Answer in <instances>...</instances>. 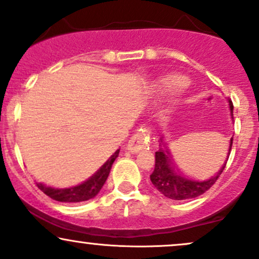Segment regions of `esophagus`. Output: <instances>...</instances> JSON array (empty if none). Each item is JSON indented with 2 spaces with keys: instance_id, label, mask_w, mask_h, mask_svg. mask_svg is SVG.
<instances>
[{
  "instance_id": "obj_1",
  "label": "esophagus",
  "mask_w": 259,
  "mask_h": 259,
  "mask_svg": "<svg viewBox=\"0 0 259 259\" xmlns=\"http://www.w3.org/2000/svg\"><path fill=\"white\" fill-rule=\"evenodd\" d=\"M150 142V136H148L147 130H141L130 138L129 142H127V151L130 153H138L144 147H146Z\"/></svg>"
}]
</instances>
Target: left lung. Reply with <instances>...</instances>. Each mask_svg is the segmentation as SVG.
Here are the masks:
<instances>
[{
  "mask_svg": "<svg viewBox=\"0 0 259 259\" xmlns=\"http://www.w3.org/2000/svg\"><path fill=\"white\" fill-rule=\"evenodd\" d=\"M229 108H230L231 118L234 119V106L231 102H229ZM231 146H233V138L230 139L228 157L225 159L224 164L213 177L204 180H194L184 177L173 167V163H171L167 148L164 147V145L163 146L160 145V148L156 152V164H154V170L151 174L150 179L160 194L165 196L167 198H170V200L183 201L198 197V196L204 194L208 189H210V186L215 183L219 175L223 173L229 158V154H230Z\"/></svg>",
  "mask_w": 259,
  "mask_h": 259,
  "instance_id": "1",
  "label": "left lung"
}]
</instances>
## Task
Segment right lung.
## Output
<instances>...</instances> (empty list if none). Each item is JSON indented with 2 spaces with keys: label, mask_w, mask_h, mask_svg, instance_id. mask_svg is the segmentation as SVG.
<instances>
[{
  "label": "right lung",
  "mask_w": 259,
  "mask_h": 259,
  "mask_svg": "<svg viewBox=\"0 0 259 259\" xmlns=\"http://www.w3.org/2000/svg\"><path fill=\"white\" fill-rule=\"evenodd\" d=\"M118 154H119V150L115 151V152L103 163V165L99 169V170L95 171L89 179L78 184V185L62 187V189L46 186L41 183H37L36 185L44 194H46L49 197H51L52 200H56L58 202H68V203L72 202V203H75V202L88 201L90 200V198H94L95 196H97V194L101 191V189H102V186L105 185L107 178H108L109 175V171H111L113 162L117 159Z\"/></svg>",
  "instance_id": "add662e5"
}]
</instances>
